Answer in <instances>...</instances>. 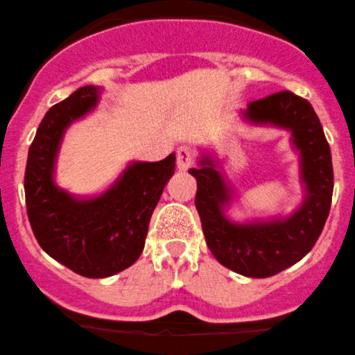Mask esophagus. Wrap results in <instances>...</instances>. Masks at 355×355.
I'll return each mask as SVG.
<instances>
[{
    "label": "esophagus",
    "mask_w": 355,
    "mask_h": 355,
    "mask_svg": "<svg viewBox=\"0 0 355 355\" xmlns=\"http://www.w3.org/2000/svg\"><path fill=\"white\" fill-rule=\"evenodd\" d=\"M176 163L179 171H187L189 168L194 166V151L191 150V146L182 145L178 148L176 153Z\"/></svg>",
    "instance_id": "1"
}]
</instances>
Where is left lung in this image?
<instances>
[{"mask_svg": "<svg viewBox=\"0 0 355 355\" xmlns=\"http://www.w3.org/2000/svg\"><path fill=\"white\" fill-rule=\"evenodd\" d=\"M245 117L292 132L293 144L302 153V178L306 186L305 202L297 214L282 222L234 225L223 217L230 194L222 174L209 159L189 173L197 179L196 209L211 254L234 272L262 279L295 264L318 241L329 215L334 174L323 127L306 99L279 91L251 101Z\"/></svg>", "mask_w": 355, "mask_h": 355, "instance_id": "left-lung-1", "label": "left lung"}]
</instances>
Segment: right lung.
<instances>
[{"mask_svg":"<svg viewBox=\"0 0 355 355\" xmlns=\"http://www.w3.org/2000/svg\"><path fill=\"white\" fill-rule=\"evenodd\" d=\"M96 103L98 89L85 86L49 109L29 148L24 191L40 248L73 272L103 279L127 269L144 251L151 214L173 176L176 156L133 163L98 199L76 200L60 191L52 173L63 130Z\"/></svg>","mask_w":355,"mask_h":355,"instance_id":"1","label":"right lung"}]
</instances>
